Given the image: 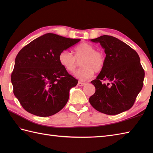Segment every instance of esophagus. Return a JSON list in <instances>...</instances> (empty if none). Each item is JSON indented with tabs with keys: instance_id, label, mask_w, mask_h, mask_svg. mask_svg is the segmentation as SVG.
Instances as JSON below:
<instances>
[{
	"instance_id": "obj_1",
	"label": "esophagus",
	"mask_w": 153,
	"mask_h": 153,
	"mask_svg": "<svg viewBox=\"0 0 153 153\" xmlns=\"http://www.w3.org/2000/svg\"><path fill=\"white\" fill-rule=\"evenodd\" d=\"M85 83H82V82H78V83H77V85L78 86H79V87H82V86H83V85H85Z\"/></svg>"
}]
</instances>
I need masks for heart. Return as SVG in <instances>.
I'll use <instances>...</instances> for the list:
<instances>
[{
	"label": "heart",
	"instance_id": "1",
	"mask_svg": "<svg viewBox=\"0 0 153 153\" xmlns=\"http://www.w3.org/2000/svg\"><path fill=\"white\" fill-rule=\"evenodd\" d=\"M60 65L66 71L73 72L81 62L82 68L74 73V76L80 80L91 78L94 74L102 71L105 65V54L95 51L92 45L82 43L74 48V55L68 51H62L58 56Z\"/></svg>",
	"mask_w": 153,
	"mask_h": 153
}]
</instances>
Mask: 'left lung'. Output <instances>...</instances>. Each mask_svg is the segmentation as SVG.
<instances>
[{"label": "left lung", "instance_id": "8db88e82", "mask_svg": "<svg viewBox=\"0 0 153 153\" xmlns=\"http://www.w3.org/2000/svg\"><path fill=\"white\" fill-rule=\"evenodd\" d=\"M105 49V65L91 81L95 93L89 102L94 108L116 115L131 108L142 89L145 77L138 54L118 39L104 35L91 40Z\"/></svg>", "mask_w": 153, "mask_h": 153}]
</instances>
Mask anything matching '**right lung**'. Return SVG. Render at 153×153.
I'll return each mask as SVG.
<instances>
[{"instance_id":"right-lung-1","label":"right lung","mask_w":153,"mask_h":153,"mask_svg":"<svg viewBox=\"0 0 153 153\" xmlns=\"http://www.w3.org/2000/svg\"><path fill=\"white\" fill-rule=\"evenodd\" d=\"M80 41L46 33L22 48L15 59L11 76L13 92L27 112L41 117L62 109L71 88L78 81L61 66L62 51Z\"/></svg>"}]
</instances>
